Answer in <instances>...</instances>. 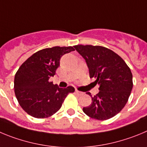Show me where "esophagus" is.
Returning <instances> with one entry per match:
<instances>
[{"label": "esophagus", "mask_w": 147, "mask_h": 147, "mask_svg": "<svg viewBox=\"0 0 147 147\" xmlns=\"http://www.w3.org/2000/svg\"><path fill=\"white\" fill-rule=\"evenodd\" d=\"M75 93H76L78 95H83V92H79V91H78V90H75Z\"/></svg>", "instance_id": "1"}]
</instances>
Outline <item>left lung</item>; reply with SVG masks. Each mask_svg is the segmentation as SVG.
<instances>
[{
	"label": "left lung",
	"instance_id": "left-lung-1",
	"mask_svg": "<svg viewBox=\"0 0 147 147\" xmlns=\"http://www.w3.org/2000/svg\"><path fill=\"white\" fill-rule=\"evenodd\" d=\"M85 59L90 78H96L98 94L92 97V104L83 108L92 119L106 120L119 113L126 105L133 88L130 69L119 55L102 46L75 45Z\"/></svg>",
	"mask_w": 147,
	"mask_h": 147
}]
</instances>
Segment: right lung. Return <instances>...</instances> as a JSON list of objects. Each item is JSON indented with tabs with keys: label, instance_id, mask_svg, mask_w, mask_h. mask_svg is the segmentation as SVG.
Returning <instances> with one entry per match:
<instances>
[{
	"label": "right lung",
	"instance_id": "1",
	"mask_svg": "<svg viewBox=\"0 0 147 147\" xmlns=\"http://www.w3.org/2000/svg\"><path fill=\"white\" fill-rule=\"evenodd\" d=\"M75 51L72 47L45 48L33 54L20 66L14 77V93L28 114L47 118L59 111L72 86L59 88L49 81L60 66L61 58Z\"/></svg>",
	"mask_w": 147,
	"mask_h": 147
}]
</instances>
